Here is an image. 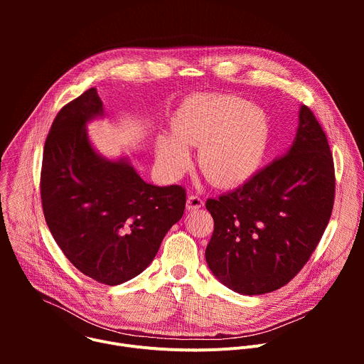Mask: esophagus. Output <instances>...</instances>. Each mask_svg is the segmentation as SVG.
I'll use <instances>...</instances> for the list:
<instances>
[{
  "label": "esophagus",
  "mask_w": 364,
  "mask_h": 364,
  "mask_svg": "<svg viewBox=\"0 0 364 364\" xmlns=\"http://www.w3.org/2000/svg\"><path fill=\"white\" fill-rule=\"evenodd\" d=\"M203 205H204V200L201 197L194 196V194L188 196V198H187V209L188 210H197Z\"/></svg>",
  "instance_id": "esophagus-1"
}]
</instances>
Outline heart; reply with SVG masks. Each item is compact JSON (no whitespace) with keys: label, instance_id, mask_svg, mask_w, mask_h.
I'll list each match as a JSON object with an SVG mask.
<instances>
[{"label":"heart","instance_id":"1","mask_svg":"<svg viewBox=\"0 0 364 364\" xmlns=\"http://www.w3.org/2000/svg\"><path fill=\"white\" fill-rule=\"evenodd\" d=\"M171 135L155 141V159L167 174L180 173L188 163L187 146H200L201 170L219 186H235L261 168L269 145L267 112L243 97L225 93H198L177 108Z\"/></svg>","mask_w":364,"mask_h":364}]
</instances>
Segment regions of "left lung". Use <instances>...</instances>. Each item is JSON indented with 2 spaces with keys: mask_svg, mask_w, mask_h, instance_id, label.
Listing matches in <instances>:
<instances>
[{
  "mask_svg": "<svg viewBox=\"0 0 364 364\" xmlns=\"http://www.w3.org/2000/svg\"><path fill=\"white\" fill-rule=\"evenodd\" d=\"M336 193L327 136L299 108L289 149L243 186L209 198L215 220L205 262L228 288L261 295L287 285L306 264L328 225Z\"/></svg>",
  "mask_w": 364,
  "mask_h": 364,
  "instance_id": "1",
  "label": "left lung"
}]
</instances>
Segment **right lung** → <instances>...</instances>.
Segmentation results:
<instances>
[{"mask_svg": "<svg viewBox=\"0 0 364 364\" xmlns=\"http://www.w3.org/2000/svg\"><path fill=\"white\" fill-rule=\"evenodd\" d=\"M103 115L95 87L60 109L44 144L41 204L69 261L100 284L119 285L152 262L167 232L183 218L186 190L148 184L127 157L100 155L86 125Z\"/></svg>", "mask_w": 364, "mask_h": 364, "instance_id": "right-lung-1", "label": "right lung"}]
</instances>
